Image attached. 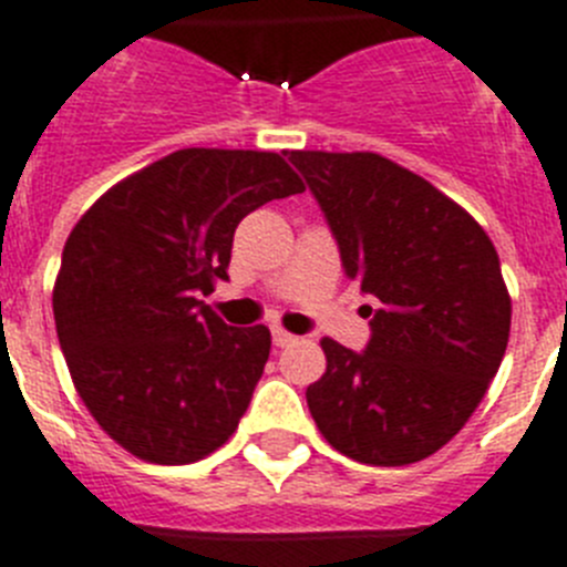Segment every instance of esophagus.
I'll use <instances>...</instances> for the list:
<instances>
[{
	"label": "esophagus",
	"mask_w": 567,
	"mask_h": 567,
	"mask_svg": "<svg viewBox=\"0 0 567 567\" xmlns=\"http://www.w3.org/2000/svg\"><path fill=\"white\" fill-rule=\"evenodd\" d=\"M270 333H274V344H277V348H288V344L297 342V337L285 331V328H274V331H270Z\"/></svg>",
	"instance_id": "34e87169"
}]
</instances>
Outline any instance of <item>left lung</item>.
I'll use <instances>...</instances> for the list:
<instances>
[{
    "label": "left lung",
    "mask_w": 567,
    "mask_h": 567,
    "mask_svg": "<svg viewBox=\"0 0 567 567\" xmlns=\"http://www.w3.org/2000/svg\"><path fill=\"white\" fill-rule=\"evenodd\" d=\"M337 236L344 274L379 299L362 353L322 339L308 408L328 445L365 465H411L454 440L508 348L511 297L474 216L371 154L290 151Z\"/></svg>",
    "instance_id": "8db88e82"
}]
</instances>
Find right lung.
I'll list each match as a JSON object with an SVG mask.
<instances>
[{
	"instance_id": "right-lung-1",
	"label": "right lung",
	"mask_w": 567,
	"mask_h": 567,
	"mask_svg": "<svg viewBox=\"0 0 567 567\" xmlns=\"http://www.w3.org/2000/svg\"><path fill=\"white\" fill-rule=\"evenodd\" d=\"M270 151L185 147L93 202L68 236L53 319L79 400L127 454L205 460L234 436L270 353L265 324L210 311L236 225L302 194Z\"/></svg>"
}]
</instances>
